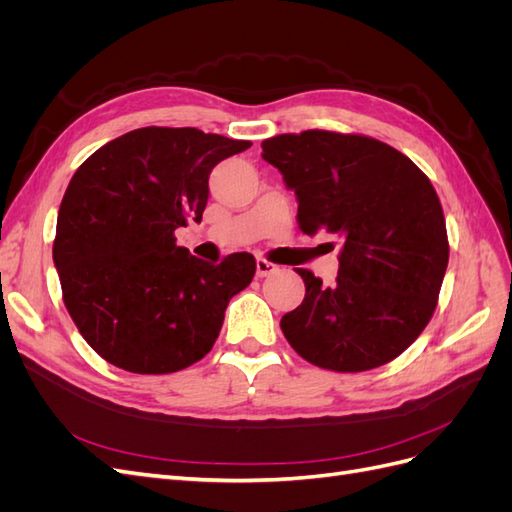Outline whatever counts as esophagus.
Listing matches in <instances>:
<instances>
[{
  "mask_svg": "<svg viewBox=\"0 0 512 512\" xmlns=\"http://www.w3.org/2000/svg\"><path fill=\"white\" fill-rule=\"evenodd\" d=\"M277 269V265H273V262H269L267 258H258L256 260V273H258V277H267V275H271V273H275Z\"/></svg>",
  "mask_w": 512,
  "mask_h": 512,
  "instance_id": "obj_1",
  "label": "esophagus"
}]
</instances>
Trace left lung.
<instances>
[{
    "mask_svg": "<svg viewBox=\"0 0 512 512\" xmlns=\"http://www.w3.org/2000/svg\"><path fill=\"white\" fill-rule=\"evenodd\" d=\"M299 203V228L342 239L333 286L307 269L303 303L280 327L305 361L367 371L423 333L448 265L446 222L431 181L376 138L307 130L262 141Z\"/></svg>",
    "mask_w": 512,
    "mask_h": 512,
    "instance_id": "obj_1",
    "label": "left lung"
}]
</instances>
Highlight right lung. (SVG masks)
<instances>
[{
	"mask_svg": "<svg viewBox=\"0 0 512 512\" xmlns=\"http://www.w3.org/2000/svg\"><path fill=\"white\" fill-rule=\"evenodd\" d=\"M252 147L196 128H138L106 143L70 179L53 262L76 329L104 361L170 374L200 361L228 301L250 286L252 254L220 265L177 245L200 224L215 164Z\"/></svg>",
	"mask_w": 512,
	"mask_h": 512,
	"instance_id": "add662e5",
	"label": "right lung"
}]
</instances>
